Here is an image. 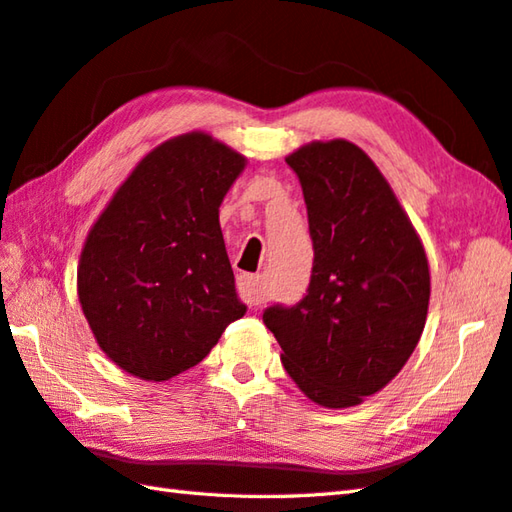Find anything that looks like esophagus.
I'll return each mask as SVG.
<instances>
[{"instance_id": "esophagus-1", "label": "esophagus", "mask_w": 512, "mask_h": 512, "mask_svg": "<svg viewBox=\"0 0 512 512\" xmlns=\"http://www.w3.org/2000/svg\"><path fill=\"white\" fill-rule=\"evenodd\" d=\"M237 292L239 297H242L244 303L248 306H259V303H264L266 299V292L262 288V281H259L257 275H239L237 277Z\"/></svg>"}]
</instances>
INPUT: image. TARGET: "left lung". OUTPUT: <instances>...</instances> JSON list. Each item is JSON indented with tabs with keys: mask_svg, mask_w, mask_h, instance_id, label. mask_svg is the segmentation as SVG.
<instances>
[{
	"mask_svg": "<svg viewBox=\"0 0 512 512\" xmlns=\"http://www.w3.org/2000/svg\"><path fill=\"white\" fill-rule=\"evenodd\" d=\"M297 173L314 248L306 295L264 310L281 363L310 400L354 407L416 350L429 308V264L394 191L363 149L310 143Z\"/></svg>",
	"mask_w": 512,
	"mask_h": 512,
	"instance_id": "8db88e82",
	"label": "left lung"
}]
</instances>
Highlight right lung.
Masks as SVG:
<instances>
[{
    "instance_id": "obj_1",
    "label": "right lung",
    "mask_w": 512,
    "mask_h": 512,
    "mask_svg": "<svg viewBox=\"0 0 512 512\" xmlns=\"http://www.w3.org/2000/svg\"><path fill=\"white\" fill-rule=\"evenodd\" d=\"M246 165L191 132L138 162L85 239L79 301L101 350L125 372L167 380L187 372L244 317L220 204Z\"/></svg>"
}]
</instances>
